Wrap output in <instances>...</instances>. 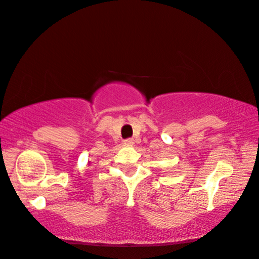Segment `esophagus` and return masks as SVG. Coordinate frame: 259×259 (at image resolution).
Returning a JSON list of instances; mask_svg holds the SVG:
<instances>
[{"mask_svg":"<svg viewBox=\"0 0 259 259\" xmlns=\"http://www.w3.org/2000/svg\"><path fill=\"white\" fill-rule=\"evenodd\" d=\"M123 144H124V146H134V145H135V140L131 139V138L125 139V140L123 141Z\"/></svg>","mask_w":259,"mask_h":259,"instance_id":"1","label":"esophagus"}]
</instances>
